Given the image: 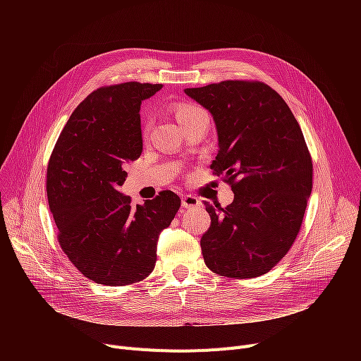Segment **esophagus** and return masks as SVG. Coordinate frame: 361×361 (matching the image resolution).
Here are the masks:
<instances>
[{
	"label": "esophagus",
	"instance_id": "1",
	"mask_svg": "<svg viewBox=\"0 0 361 361\" xmlns=\"http://www.w3.org/2000/svg\"><path fill=\"white\" fill-rule=\"evenodd\" d=\"M200 204V200L196 196L192 195H183L181 197V206L184 209H192V207H196Z\"/></svg>",
	"mask_w": 361,
	"mask_h": 361
}]
</instances>
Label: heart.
<instances>
[{"mask_svg": "<svg viewBox=\"0 0 361 361\" xmlns=\"http://www.w3.org/2000/svg\"><path fill=\"white\" fill-rule=\"evenodd\" d=\"M204 111L195 105V104H190V102H178L174 105V114H176V118L177 121L180 123V126H183L184 123L190 121L192 118L200 116V114H203ZM142 136L146 137L147 136V126H143L142 128Z\"/></svg>", "mask_w": 361, "mask_h": 361, "instance_id": "1", "label": "heart"}]
</instances>
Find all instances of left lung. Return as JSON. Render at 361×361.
Segmentation results:
<instances>
[{"label":"left lung","instance_id":"8db88e82","mask_svg":"<svg viewBox=\"0 0 361 361\" xmlns=\"http://www.w3.org/2000/svg\"><path fill=\"white\" fill-rule=\"evenodd\" d=\"M214 116L219 150L211 168L231 185L226 207L204 202L206 267L226 278L269 272L294 244L313 187L302 131L281 94L259 80H224L184 90Z\"/></svg>","mask_w":361,"mask_h":361}]
</instances>
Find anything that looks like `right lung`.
I'll use <instances>...</instances> for the list:
<instances>
[{"label":"right lung","instance_id":"1","mask_svg":"<svg viewBox=\"0 0 361 361\" xmlns=\"http://www.w3.org/2000/svg\"><path fill=\"white\" fill-rule=\"evenodd\" d=\"M162 85L126 82L102 86L73 111L47 168V196L70 262L90 281L130 286L157 263L159 233L169 226L181 199L162 190L133 206L118 192L127 164L140 158L139 109Z\"/></svg>","mask_w":361,"mask_h":361}]
</instances>
